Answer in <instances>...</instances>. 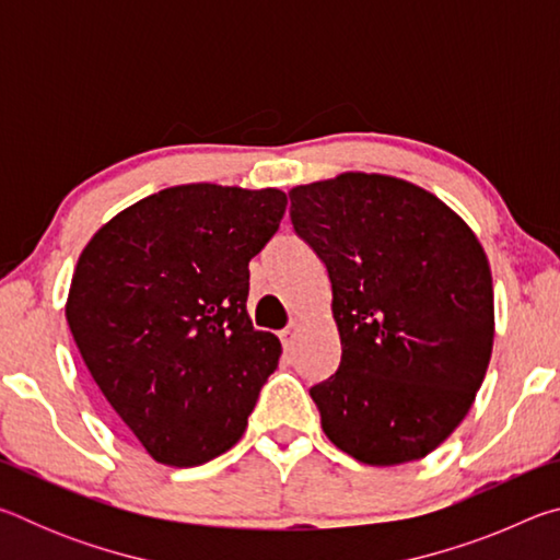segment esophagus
Wrapping results in <instances>:
<instances>
[{
    "mask_svg": "<svg viewBox=\"0 0 560 560\" xmlns=\"http://www.w3.org/2000/svg\"><path fill=\"white\" fill-rule=\"evenodd\" d=\"M296 334H299V324H291V326H287L279 334V338H281V343H283V348H291L293 346V340H296Z\"/></svg>",
    "mask_w": 560,
    "mask_h": 560,
    "instance_id": "1",
    "label": "esophagus"
}]
</instances>
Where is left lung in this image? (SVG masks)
<instances>
[{
    "label": "left lung",
    "mask_w": 560,
    "mask_h": 560,
    "mask_svg": "<svg viewBox=\"0 0 560 560\" xmlns=\"http://www.w3.org/2000/svg\"><path fill=\"white\" fill-rule=\"evenodd\" d=\"M293 230L326 264L336 375L311 387L340 452L395 467L467 417L494 348V289L477 234L438 195L381 173L289 189Z\"/></svg>",
    "instance_id": "1"
}]
</instances>
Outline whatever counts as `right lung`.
<instances>
[{
  "label": "right lung",
  "mask_w": 560,
  "mask_h": 560,
  "mask_svg": "<svg viewBox=\"0 0 560 560\" xmlns=\"http://www.w3.org/2000/svg\"><path fill=\"white\" fill-rule=\"evenodd\" d=\"M277 187L175 185L126 207L75 264L66 324L113 410L167 467L220 457L246 430L281 343L254 330L249 261L279 230Z\"/></svg>",
  "instance_id": "add662e5"
}]
</instances>
